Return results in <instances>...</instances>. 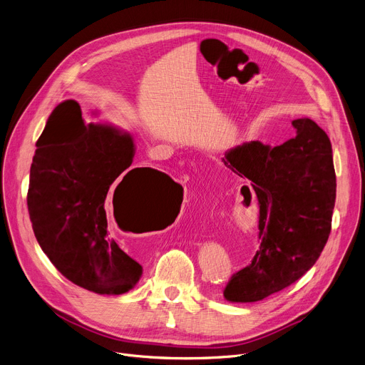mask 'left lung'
<instances>
[{
	"instance_id": "1",
	"label": "left lung",
	"mask_w": 365,
	"mask_h": 365,
	"mask_svg": "<svg viewBox=\"0 0 365 365\" xmlns=\"http://www.w3.org/2000/svg\"><path fill=\"white\" fill-rule=\"evenodd\" d=\"M292 125L296 137L282 145L243 143L222 158L250 181L243 196L255 192L259 203V246L228 282L230 302H258L286 289L312 268L329 240L336 202L331 143L308 118Z\"/></svg>"
}]
</instances>
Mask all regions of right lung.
Segmentation results:
<instances>
[{"instance_id":"1","label":"right lung","mask_w":365,"mask_h":365,"mask_svg":"<svg viewBox=\"0 0 365 365\" xmlns=\"http://www.w3.org/2000/svg\"><path fill=\"white\" fill-rule=\"evenodd\" d=\"M134 155L130 134L87 123L75 100L56 107L36 141L28 190L35 237L69 282L98 294L126 293L143 274L112 237L108 192L119 224L118 215L138 220L182 188L158 169L130 168Z\"/></svg>"}]
</instances>
